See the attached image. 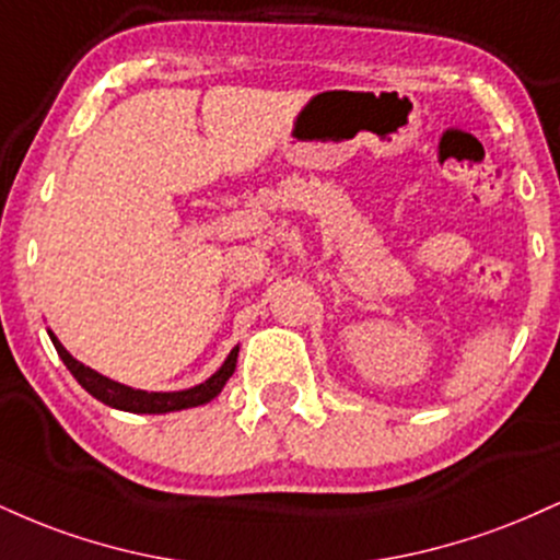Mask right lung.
<instances>
[{"label":"right lung","mask_w":560,"mask_h":560,"mask_svg":"<svg viewBox=\"0 0 560 560\" xmlns=\"http://www.w3.org/2000/svg\"><path fill=\"white\" fill-rule=\"evenodd\" d=\"M49 339H52L57 355H60L62 363L68 365L70 374L75 376V382H79L89 395L96 397L100 402L110 405V408L128 410V413H173V410L197 408V405L210 402L213 397L221 395L223 387H226V382L236 369V355H240V345H236L234 350L229 352V358L223 361L221 369H218L210 378H205L202 384H197V387L178 389V392H147V389L126 387V384L120 382H113V378L102 376L100 371L89 369V365L75 361L52 331H49Z\"/></svg>","instance_id":"1"}]
</instances>
